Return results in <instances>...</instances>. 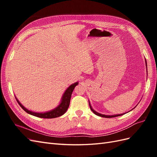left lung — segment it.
Listing matches in <instances>:
<instances>
[{
  "instance_id": "left-lung-1",
  "label": "left lung",
  "mask_w": 157,
  "mask_h": 157,
  "mask_svg": "<svg viewBox=\"0 0 157 157\" xmlns=\"http://www.w3.org/2000/svg\"><path fill=\"white\" fill-rule=\"evenodd\" d=\"M145 65H146V67H147V61H146V59H145ZM89 105H90V109H91V111L95 114V115H96L99 117H104V118H113V117H119V116H121V115H123L125 113H123V114H118V115H103V114H101V113H99L98 112H96L95 110H94L93 108L91 106V104H90V102L89 101ZM134 107V108H135ZM131 110V111H132ZM128 113V112H127Z\"/></svg>"
}]
</instances>
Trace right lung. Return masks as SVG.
<instances>
[{
  "label": "right lung",
  "mask_w": 157,
  "mask_h": 157,
  "mask_svg": "<svg viewBox=\"0 0 157 157\" xmlns=\"http://www.w3.org/2000/svg\"><path fill=\"white\" fill-rule=\"evenodd\" d=\"M78 84V82H76L74 84L70 85V86L67 88V90H65L64 94H63L62 98H61V102L59 105L54 109H52V110L44 112V113H37V112H34L30 110H28L27 109H26L20 101H19V100L17 99L16 97V99L17 103H19V105H20V107L23 109V110L28 114H30L31 115L37 117H40V118H53L59 117L61 115H63V114H65V113L67 111V109L69 106L71 94H72L75 86Z\"/></svg>",
  "instance_id": "add662e5"
}]
</instances>
